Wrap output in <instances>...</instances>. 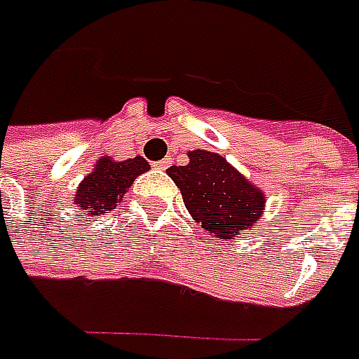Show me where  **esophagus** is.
I'll return each instance as SVG.
<instances>
[{"label": "esophagus", "instance_id": "obj_1", "mask_svg": "<svg viewBox=\"0 0 359 359\" xmlns=\"http://www.w3.org/2000/svg\"><path fill=\"white\" fill-rule=\"evenodd\" d=\"M168 165H170V161H168V159H159V161H154V168H156V170H165Z\"/></svg>", "mask_w": 359, "mask_h": 359}]
</instances>
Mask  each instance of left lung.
<instances>
[{"instance_id": "obj_1", "label": "left lung", "mask_w": 359, "mask_h": 359, "mask_svg": "<svg viewBox=\"0 0 359 359\" xmlns=\"http://www.w3.org/2000/svg\"><path fill=\"white\" fill-rule=\"evenodd\" d=\"M187 165H172L168 175L180 187L191 217L208 233L233 240L262 219L264 191L241 175L219 154L194 149Z\"/></svg>"}]
</instances>
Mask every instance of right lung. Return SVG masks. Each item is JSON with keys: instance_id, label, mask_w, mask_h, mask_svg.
<instances>
[{"instance_id": "add662e5", "label": "right lung", "mask_w": 359, "mask_h": 359, "mask_svg": "<svg viewBox=\"0 0 359 359\" xmlns=\"http://www.w3.org/2000/svg\"><path fill=\"white\" fill-rule=\"evenodd\" d=\"M149 170V163L142 156L131 159H111L104 156L95 161L93 172L83 177L76 191V210H81L88 219L109 214L133 184L137 175Z\"/></svg>"}]
</instances>
